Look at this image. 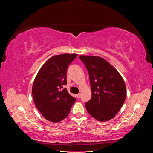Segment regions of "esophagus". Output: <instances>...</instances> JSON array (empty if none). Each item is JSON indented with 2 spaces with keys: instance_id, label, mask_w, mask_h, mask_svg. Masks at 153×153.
Instances as JSON below:
<instances>
[{
  "instance_id": "obj_1",
  "label": "esophagus",
  "mask_w": 153,
  "mask_h": 153,
  "mask_svg": "<svg viewBox=\"0 0 153 153\" xmlns=\"http://www.w3.org/2000/svg\"><path fill=\"white\" fill-rule=\"evenodd\" d=\"M80 96H81V94H80V93H79V94H77L76 95V97H77V98H80Z\"/></svg>"
}]
</instances>
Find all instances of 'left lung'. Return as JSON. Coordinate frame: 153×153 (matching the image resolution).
<instances>
[{
	"instance_id": "left-lung-1",
	"label": "left lung",
	"mask_w": 153,
	"mask_h": 153,
	"mask_svg": "<svg viewBox=\"0 0 153 153\" xmlns=\"http://www.w3.org/2000/svg\"><path fill=\"white\" fill-rule=\"evenodd\" d=\"M89 74L92 97L85 106L90 115L100 121L110 120L122 107L126 88L120 73L104 59L79 56Z\"/></svg>"
}]
</instances>
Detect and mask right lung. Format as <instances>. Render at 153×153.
Wrapping results in <instances>:
<instances>
[{"label":"right lung","instance_id":"1","mask_svg":"<svg viewBox=\"0 0 153 153\" xmlns=\"http://www.w3.org/2000/svg\"><path fill=\"white\" fill-rule=\"evenodd\" d=\"M77 56L62 54L49 59L33 82L32 96L36 107L46 120L52 122L64 120L76 100L63 86L67 84V67Z\"/></svg>","mask_w":153,"mask_h":153}]
</instances>
